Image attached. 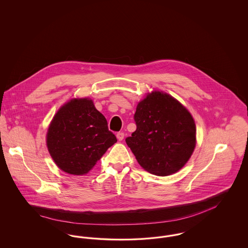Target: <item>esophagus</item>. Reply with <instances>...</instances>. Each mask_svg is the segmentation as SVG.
Instances as JSON below:
<instances>
[{
  "label": "esophagus",
  "instance_id": "esophagus-1",
  "mask_svg": "<svg viewBox=\"0 0 248 248\" xmlns=\"http://www.w3.org/2000/svg\"><path fill=\"white\" fill-rule=\"evenodd\" d=\"M116 137H117V139H118V140H124V134L123 133V132H118L117 134H116Z\"/></svg>",
  "mask_w": 248,
  "mask_h": 248
}]
</instances>
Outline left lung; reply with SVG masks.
<instances>
[{
	"mask_svg": "<svg viewBox=\"0 0 248 248\" xmlns=\"http://www.w3.org/2000/svg\"><path fill=\"white\" fill-rule=\"evenodd\" d=\"M137 130L125 139L139 164L157 176L177 172L193 153L196 129L192 116L174 97L153 92L134 115Z\"/></svg>",
	"mask_w": 248,
	"mask_h": 248,
	"instance_id": "left-lung-1",
	"label": "left lung"
}]
</instances>
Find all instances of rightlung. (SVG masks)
Listing matches in <instances>:
<instances>
[{"mask_svg":"<svg viewBox=\"0 0 248 248\" xmlns=\"http://www.w3.org/2000/svg\"><path fill=\"white\" fill-rule=\"evenodd\" d=\"M117 139L91 99H72L61 107L47 132L50 155L61 170L84 175Z\"/></svg>","mask_w":248,"mask_h":248,"instance_id":"obj_1","label":"right lung"}]
</instances>
